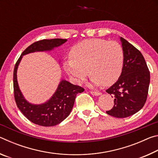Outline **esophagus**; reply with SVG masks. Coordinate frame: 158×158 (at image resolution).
I'll list each match as a JSON object with an SVG mask.
<instances>
[{
	"instance_id": "obj_1",
	"label": "esophagus",
	"mask_w": 158,
	"mask_h": 158,
	"mask_svg": "<svg viewBox=\"0 0 158 158\" xmlns=\"http://www.w3.org/2000/svg\"><path fill=\"white\" fill-rule=\"evenodd\" d=\"M90 93L93 95H101V93L100 92H98V91H90Z\"/></svg>"
}]
</instances>
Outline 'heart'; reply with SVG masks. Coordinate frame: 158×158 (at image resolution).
<instances>
[{"label":"heart","instance_id":"heart-1","mask_svg":"<svg viewBox=\"0 0 158 158\" xmlns=\"http://www.w3.org/2000/svg\"><path fill=\"white\" fill-rule=\"evenodd\" d=\"M70 60L63 63L66 73L77 84L87 76L92 85H110L117 81L121 73L124 53L116 41L88 39L79 42L69 52Z\"/></svg>","mask_w":158,"mask_h":158}]
</instances>
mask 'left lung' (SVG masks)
Wrapping results in <instances>:
<instances>
[{
	"instance_id": "8db88e82",
	"label": "left lung",
	"mask_w": 158,
	"mask_h": 158,
	"mask_svg": "<svg viewBox=\"0 0 158 158\" xmlns=\"http://www.w3.org/2000/svg\"><path fill=\"white\" fill-rule=\"evenodd\" d=\"M124 53L123 66L118 81L106 90L114 100L106 114L126 118L137 113L145 105L150 84V72L143 55L137 48L121 37Z\"/></svg>"
}]
</instances>
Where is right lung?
I'll return each mask as SVG.
<instances>
[{"instance_id": "right-lung-1", "label": "right lung", "mask_w": 158, "mask_h": 158, "mask_svg": "<svg viewBox=\"0 0 158 158\" xmlns=\"http://www.w3.org/2000/svg\"><path fill=\"white\" fill-rule=\"evenodd\" d=\"M66 39L42 40L34 42L21 53L15 64L13 74L15 100L17 107L29 121L33 123L44 127L54 126L59 124L69 116L73 107L74 100L78 93L84 91V88L62 80L56 91L50 100L42 105H33L26 100L19 88L17 79L18 65L23 55L35 52L50 51L54 47L63 44Z\"/></svg>"}]
</instances>
